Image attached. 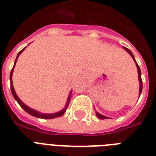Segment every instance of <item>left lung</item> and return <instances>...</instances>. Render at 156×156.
Segmentation results:
<instances>
[{"mask_svg":"<svg viewBox=\"0 0 156 156\" xmlns=\"http://www.w3.org/2000/svg\"><path fill=\"white\" fill-rule=\"evenodd\" d=\"M124 48V50H126V51L129 53L130 55H131V57L133 58V59H134V61L135 62V64H136V67H137V69H138V73H139V97H140V95H141L142 93V89H143V81H142V77H141V70H140V68H139V66L138 65V63H137L136 60H135V58H134V55H133V53H132L130 51H129L128 48H126V47H123ZM96 114H97V116H98V118H100V119H107V118H109V117H106V116H104L102 115V114H101V113H99L98 112H96Z\"/></svg>","mask_w":156,"mask_h":156,"instance_id":"left-lung-1","label":"left lung"}]
</instances>
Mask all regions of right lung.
Wrapping results in <instances>:
<instances>
[{"instance_id": "1", "label": "right lung", "mask_w": 156, "mask_h": 156, "mask_svg": "<svg viewBox=\"0 0 156 156\" xmlns=\"http://www.w3.org/2000/svg\"><path fill=\"white\" fill-rule=\"evenodd\" d=\"M26 47H25V48H23V49H22V51H20L18 54H17V58H16V59H15L14 65H13V68H12V70H11V72H10V76H9V79H10V88H11V92H12V94H13V98H14V99L17 101V103L20 105V106L22 107V109H24L25 111L27 112V113H28L29 114H30V115L34 116V117H36V118H43V119H52V118H58V117H60V116H62L63 113H65L66 109H67V108H68V105H69V102H70V100H71V94H72V91H71L70 93H69V96H68V100H67V103H66L65 107H64V108H63L62 110H60V111H58V112H57V113H40V112L37 111V110H35V109H31V108H30L29 106H27V105L24 104V103H23V102H22L21 100H20V98L17 97V94H16V92H15L14 88H13V81H12V76H13V69H14L15 64H16V63H17V58H18L19 55H21V53H22V52L25 49H26Z\"/></svg>"}]
</instances>
